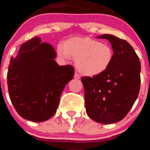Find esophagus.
Masks as SVG:
<instances>
[{
  "label": "esophagus",
  "instance_id": "obj_1",
  "mask_svg": "<svg viewBox=\"0 0 150 150\" xmlns=\"http://www.w3.org/2000/svg\"><path fill=\"white\" fill-rule=\"evenodd\" d=\"M74 77L75 78V79H79V78H80V76H79V74H78L77 72H75V73H74Z\"/></svg>",
  "mask_w": 150,
  "mask_h": 150
}]
</instances>
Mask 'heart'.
Listing matches in <instances>:
<instances>
[{"mask_svg": "<svg viewBox=\"0 0 150 150\" xmlns=\"http://www.w3.org/2000/svg\"><path fill=\"white\" fill-rule=\"evenodd\" d=\"M62 59H75L78 71L86 76H97L109 68L113 59V50L107 43L90 38H71L57 47Z\"/></svg>", "mask_w": 150, "mask_h": 150, "instance_id": "1", "label": "heart"}]
</instances>
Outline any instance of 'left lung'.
<instances>
[{"label": "left lung", "instance_id": "obj_1", "mask_svg": "<svg viewBox=\"0 0 150 150\" xmlns=\"http://www.w3.org/2000/svg\"><path fill=\"white\" fill-rule=\"evenodd\" d=\"M98 38L107 39L113 50V59L103 74L83 76L85 104L88 116L101 124L121 121L132 109L140 87V62L131 45L111 34Z\"/></svg>", "mask_w": 150, "mask_h": 150}]
</instances>
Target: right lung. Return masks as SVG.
I'll return each instance as SVG.
<instances>
[{
  "instance_id": "obj_1",
  "label": "right lung",
  "mask_w": 150,
  "mask_h": 150,
  "mask_svg": "<svg viewBox=\"0 0 150 150\" xmlns=\"http://www.w3.org/2000/svg\"><path fill=\"white\" fill-rule=\"evenodd\" d=\"M55 52L40 38L21 45L7 73L10 98L18 115L31 122L46 121L56 112L64 88L74 77L71 65L59 66Z\"/></svg>"
}]
</instances>
